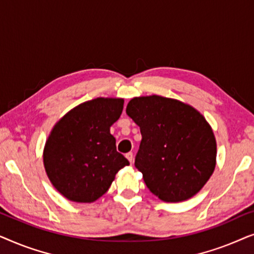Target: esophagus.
Instances as JSON below:
<instances>
[{
	"mask_svg": "<svg viewBox=\"0 0 254 254\" xmlns=\"http://www.w3.org/2000/svg\"><path fill=\"white\" fill-rule=\"evenodd\" d=\"M126 157H127V159H128V161H129L130 163H133V158H134L133 152H128V154H126Z\"/></svg>",
	"mask_w": 254,
	"mask_h": 254,
	"instance_id": "esophagus-1",
	"label": "esophagus"
}]
</instances>
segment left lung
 Masks as SVG:
<instances>
[{"label": "left lung", "instance_id": "left-lung-1", "mask_svg": "<svg viewBox=\"0 0 254 254\" xmlns=\"http://www.w3.org/2000/svg\"><path fill=\"white\" fill-rule=\"evenodd\" d=\"M126 113L140 127L135 166L150 192L166 202L195 195L216 164V140L202 114L155 95L133 98Z\"/></svg>", "mask_w": 254, "mask_h": 254}]
</instances>
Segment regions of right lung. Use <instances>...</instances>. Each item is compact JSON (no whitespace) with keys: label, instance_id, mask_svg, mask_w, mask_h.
Returning <instances> with one entry per match:
<instances>
[{"label":"right lung","instance_id":"1","mask_svg":"<svg viewBox=\"0 0 254 254\" xmlns=\"http://www.w3.org/2000/svg\"><path fill=\"white\" fill-rule=\"evenodd\" d=\"M123 109L120 98L89 100L65 114L51 131L44 150L45 170L68 200L93 202L107 192L117 172L129 165L110 133Z\"/></svg>","mask_w":254,"mask_h":254}]
</instances>
